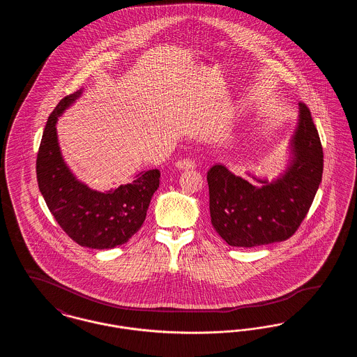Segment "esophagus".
<instances>
[{
    "label": "esophagus",
    "instance_id": "obj_1",
    "mask_svg": "<svg viewBox=\"0 0 357 357\" xmlns=\"http://www.w3.org/2000/svg\"><path fill=\"white\" fill-rule=\"evenodd\" d=\"M175 166H176V169H179V170H194V169L197 167L195 162H192L191 159L178 160V162L175 163Z\"/></svg>",
    "mask_w": 357,
    "mask_h": 357
}]
</instances>
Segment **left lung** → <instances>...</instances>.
Segmentation results:
<instances>
[{"label": "left lung", "mask_w": 357, "mask_h": 357, "mask_svg": "<svg viewBox=\"0 0 357 357\" xmlns=\"http://www.w3.org/2000/svg\"><path fill=\"white\" fill-rule=\"evenodd\" d=\"M288 149V165L272 182L246 172L260 183L255 185L252 178L243 179L222 165L207 172L211 225L230 246L285 241L305 218L321 183L324 155L310 111L303 102Z\"/></svg>", "instance_id": "obj_1"}]
</instances>
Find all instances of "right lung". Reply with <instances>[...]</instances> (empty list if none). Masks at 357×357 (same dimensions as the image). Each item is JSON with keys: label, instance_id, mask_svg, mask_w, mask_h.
Instances as JSON below:
<instances>
[{"label": "right lung", "instance_id": "right-lung-1", "mask_svg": "<svg viewBox=\"0 0 357 357\" xmlns=\"http://www.w3.org/2000/svg\"><path fill=\"white\" fill-rule=\"evenodd\" d=\"M83 91L66 96L50 115L37 153V182L52 215L69 237L80 246L104 250L126 243L142 227L160 171H142L131 183L104 192L75 176L60 150L56 123Z\"/></svg>", "mask_w": 357, "mask_h": 357}]
</instances>
